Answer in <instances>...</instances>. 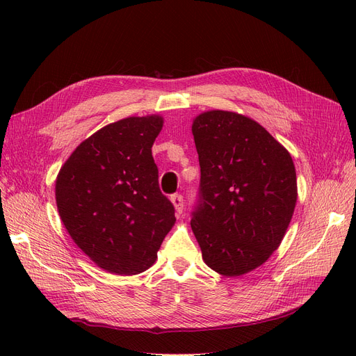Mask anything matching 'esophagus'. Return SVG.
<instances>
[{"instance_id":"obj_1","label":"esophagus","mask_w":356,"mask_h":356,"mask_svg":"<svg viewBox=\"0 0 356 356\" xmlns=\"http://www.w3.org/2000/svg\"><path fill=\"white\" fill-rule=\"evenodd\" d=\"M170 200H172V203L175 204L176 213H177V215H180V213L183 212V196H181V195H179V193H176V195H172Z\"/></svg>"}]
</instances>
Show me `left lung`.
<instances>
[{"mask_svg": "<svg viewBox=\"0 0 356 356\" xmlns=\"http://www.w3.org/2000/svg\"><path fill=\"white\" fill-rule=\"evenodd\" d=\"M199 199L191 227L203 261L236 277L264 264L282 244L297 200L293 159L257 121L229 111L193 120Z\"/></svg>", "mask_w": 356, "mask_h": 356, "instance_id": "1", "label": "left lung"}]
</instances>
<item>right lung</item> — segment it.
Instances as JSON below:
<instances>
[{"label":"right lung","mask_w":356,"mask_h":356,"mask_svg":"<svg viewBox=\"0 0 356 356\" xmlns=\"http://www.w3.org/2000/svg\"><path fill=\"white\" fill-rule=\"evenodd\" d=\"M161 128L159 115L112 122L81 143L56 179L65 228L105 271L133 275L152 267L176 222L152 154Z\"/></svg>","instance_id":"1"}]
</instances>
